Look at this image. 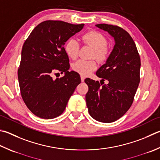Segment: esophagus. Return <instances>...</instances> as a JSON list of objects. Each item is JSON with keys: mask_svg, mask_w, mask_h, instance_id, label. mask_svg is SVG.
Here are the masks:
<instances>
[{"mask_svg": "<svg viewBox=\"0 0 160 160\" xmlns=\"http://www.w3.org/2000/svg\"><path fill=\"white\" fill-rule=\"evenodd\" d=\"M80 78H81V81H82V82H84V81H85V77L84 76V75H80Z\"/></svg>", "mask_w": 160, "mask_h": 160, "instance_id": "obj_1", "label": "esophagus"}]
</instances>
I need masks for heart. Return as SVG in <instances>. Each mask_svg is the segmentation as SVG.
Returning <instances> with one entry per match:
<instances>
[{
  "label": "heart",
  "instance_id": "heart-1",
  "mask_svg": "<svg viewBox=\"0 0 160 160\" xmlns=\"http://www.w3.org/2000/svg\"><path fill=\"white\" fill-rule=\"evenodd\" d=\"M84 44L93 48L92 57L96 58L99 62H104L108 59L110 48L107 45V39L102 33L97 31H90L82 36ZM80 44L75 38H71L66 43L65 51L68 56L72 59H76L79 54ZM97 63L95 59H79L72 64L74 71L84 75H88L97 68Z\"/></svg>",
  "mask_w": 160,
  "mask_h": 160
}]
</instances>
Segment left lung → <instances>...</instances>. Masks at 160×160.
<instances>
[{
	"label": "left lung",
	"instance_id": "8db88e82",
	"mask_svg": "<svg viewBox=\"0 0 160 160\" xmlns=\"http://www.w3.org/2000/svg\"><path fill=\"white\" fill-rule=\"evenodd\" d=\"M96 26L108 31L115 45L106 63L97 71V76L108 83L86 78L89 90L85 98L89 115L96 120L109 123L122 117L132 106L140 82L141 59L128 32L115 25Z\"/></svg>",
	"mask_w": 160,
	"mask_h": 160
}]
</instances>
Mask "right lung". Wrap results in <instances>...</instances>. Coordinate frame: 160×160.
Returning <instances> with one entry per match:
<instances>
[{
    "label": "right lung",
    "instance_id": "obj_1",
    "mask_svg": "<svg viewBox=\"0 0 160 160\" xmlns=\"http://www.w3.org/2000/svg\"><path fill=\"white\" fill-rule=\"evenodd\" d=\"M84 25L47 20L35 27L25 40L18 68L20 92L37 117L52 119L62 114L81 82L77 72L68 71L70 63L63 45ZM59 71L65 76L52 79V75Z\"/></svg>",
    "mask_w": 160,
    "mask_h": 160
}]
</instances>
